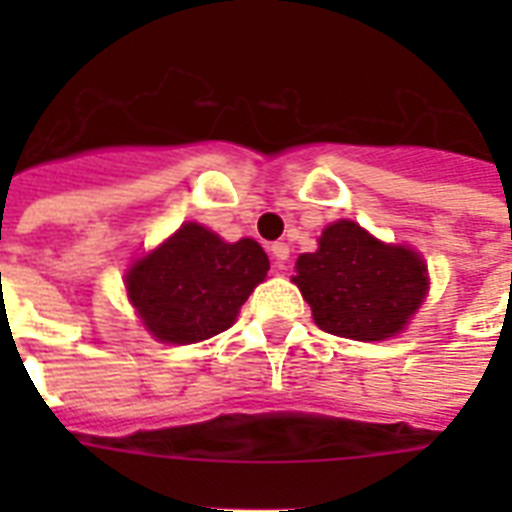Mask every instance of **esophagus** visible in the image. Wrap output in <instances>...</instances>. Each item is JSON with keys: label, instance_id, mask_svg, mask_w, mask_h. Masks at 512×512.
<instances>
[{"label": "esophagus", "instance_id": "1", "mask_svg": "<svg viewBox=\"0 0 512 512\" xmlns=\"http://www.w3.org/2000/svg\"><path fill=\"white\" fill-rule=\"evenodd\" d=\"M271 255H273V268L279 273H284L289 268V247L284 244V241H276V244H271Z\"/></svg>", "mask_w": 512, "mask_h": 512}]
</instances>
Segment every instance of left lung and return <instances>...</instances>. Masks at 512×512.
Returning a JSON list of instances; mask_svg holds the SVG:
<instances>
[{
  "label": "left lung",
  "instance_id": "obj_1",
  "mask_svg": "<svg viewBox=\"0 0 512 512\" xmlns=\"http://www.w3.org/2000/svg\"><path fill=\"white\" fill-rule=\"evenodd\" d=\"M292 281L324 332L361 342L401 332L428 292L417 252L388 247L350 220L324 228L319 249L297 257Z\"/></svg>",
  "mask_w": 512,
  "mask_h": 512
}]
</instances>
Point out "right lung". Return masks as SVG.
<instances>
[{"mask_svg":"<svg viewBox=\"0 0 512 512\" xmlns=\"http://www.w3.org/2000/svg\"><path fill=\"white\" fill-rule=\"evenodd\" d=\"M268 268L257 241L225 244L204 225L185 223L154 255L132 265L127 292L151 335L188 345L231 327Z\"/></svg>","mask_w":512,"mask_h":512,"instance_id":"1","label":"right lung"}]
</instances>
